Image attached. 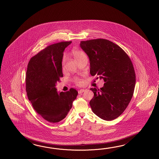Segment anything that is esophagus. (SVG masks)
<instances>
[{
  "mask_svg": "<svg viewBox=\"0 0 159 159\" xmlns=\"http://www.w3.org/2000/svg\"><path fill=\"white\" fill-rule=\"evenodd\" d=\"M86 90H84V89H81V90H78V94H81V93H84V91H85Z\"/></svg>",
  "mask_w": 159,
  "mask_h": 159,
  "instance_id": "34e87169",
  "label": "esophagus"
}]
</instances>
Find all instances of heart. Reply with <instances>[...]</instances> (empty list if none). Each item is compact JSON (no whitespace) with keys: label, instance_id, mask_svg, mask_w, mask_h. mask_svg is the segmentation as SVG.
<instances>
[{"label":"heart","instance_id":"heart-1","mask_svg":"<svg viewBox=\"0 0 159 159\" xmlns=\"http://www.w3.org/2000/svg\"><path fill=\"white\" fill-rule=\"evenodd\" d=\"M71 54L73 56V57L75 59L76 61H78L80 59H81V58L86 56L82 51H80L78 49H73L71 52ZM64 61V60H63V62ZM75 81L78 84H82V81L79 78H75Z\"/></svg>","mask_w":159,"mask_h":159}]
</instances>
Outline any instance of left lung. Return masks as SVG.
<instances>
[{
	"instance_id": "8db88e82",
	"label": "left lung",
	"mask_w": 159,
	"mask_h": 159,
	"mask_svg": "<svg viewBox=\"0 0 159 159\" xmlns=\"http://www.w3.org/2000/svg\"><path fill=\"white\" fill-rule=\"evenodd\" d=\"M80 47L89 58L90 75L105 82L100 89H90L94 94L90 101L92 111L105 120L117 118L134 91L136 77L131 60L121 48L108 40L82 41Z\"/></svg>"
}]
</instances>
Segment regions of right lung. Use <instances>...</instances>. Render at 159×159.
I'll list each match as a JSON object with an SVG mask.
<instances>
[{
  "label": "right lung",
  "mask_w": 159,
  "mask_h": 159,
  "mask_svg": "<svg viewBox=\"0 0 159 159\" xmlns=\"http://www.w3.org/2000/svg\"><path fill=\"white\" fill-rule=\"evenodd\" d=\"M71 43L63 41L48 46L31 58L27 66L28 98L37 113L53 123L66 117L78 95L73 88L61 93H58L56 88L57 82L63 77V52Z\"/></svg>",
  "instance_id": "1"
}]
</instances>
